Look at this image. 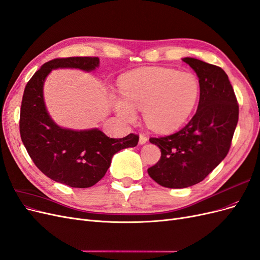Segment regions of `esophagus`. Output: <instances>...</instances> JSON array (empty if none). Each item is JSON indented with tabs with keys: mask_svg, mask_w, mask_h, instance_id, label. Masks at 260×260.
Returning a JSON list of instances; mask_svg holds the SVG:
<instances>
[{
	"mask_svg": "<svg viewBox=\"0 0 260 260\" xmlns=\"http://www.w3.org/2000/svg\"><path fill=\"white\" fill-rule=\"evenodd\" d=\"M148 141V137L145 135V134H140L139 135V144L140 145H144Z\"/></svg>",
	"mask_w": 260,
	"mask_h": 260,
	"instance_id": "obj_1",
	"label": "esophagus"
}]
</instances>
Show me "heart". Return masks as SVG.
I'll list each match as a JSON object with an SVG mask.
<instances>
[{
  "label": "heart",
  "instance_id": "heart-1",
  "mask_svg": "<svg viewBox=\"0 0 260 260\" xmlns=\"http://www.w3.org/2000/svg\"><path fill=\"white\" fill-rule=\"evenodd\" d=\"M123 98H113L116 112L128 122L135 109L144 112L150 128L171 132L185 123L198 104L200 82L193 73L169 68H144L120 79Z\"/></svg>",
  "mask_w": 260,
  "mask_h": 260
}]
</instances>
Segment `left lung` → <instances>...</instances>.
<instances>
[{
  "mask_svg": "<svg viewBox=\"0 0 260 260\" xmlns=\"http://www.w3.org/2000/svg\"><path fill=\"white\" fill-rule=\"evenodd\" d=\"M182 60L199 78L198 110L180 131L150 138L161 149V158L148 174L158 185L172 189L197 185L223 160L239 120L236 94L220 67L190 57Z\"/></svg>",
  "mask_w": 260,
  "mask_h": 260,
  "instance_id": "obj_1",
  "label": "left lung"
}]
</instances>
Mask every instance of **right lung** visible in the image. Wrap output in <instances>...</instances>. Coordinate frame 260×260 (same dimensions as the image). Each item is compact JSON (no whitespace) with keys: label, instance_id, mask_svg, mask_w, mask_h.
<instances>
[{"label":"right lung","instance_id":"add662e5","mask_svg":"<svg viewBox=\"0 0 260 260\" xmlns=\"http://www.w3.org/2000/svg\"><path fill=\"white\" fill-rule=\"evenodd\" d=\"M98 66V57L49 60L33 74L22 96L19 131L30 157L47 177L72 188L94 186L107 173L112 156L122 149L137 146L139 140L133 133L123 138H110L98 128H62L48 115L43 98L48 73L58 68L91 71Z\"/></svg>","mask_w":260,"mask_h":260}]
</instances>
